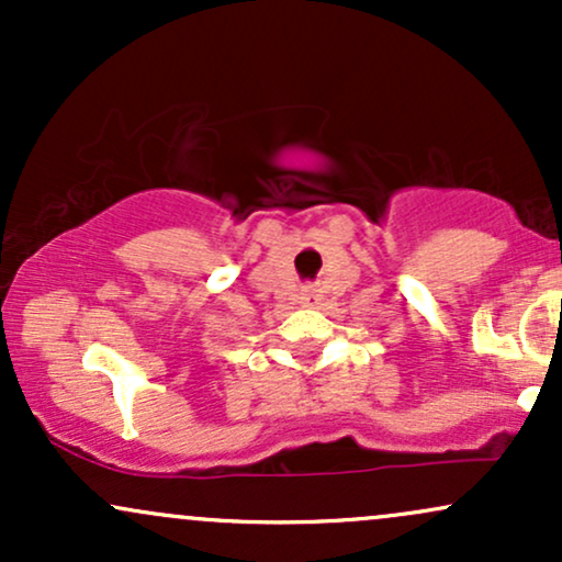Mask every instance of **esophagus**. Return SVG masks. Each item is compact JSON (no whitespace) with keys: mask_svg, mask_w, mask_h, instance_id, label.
<instances>
[{"mask_svg":"<svg viewBox=\"0 0 562 562\" xmlns=\"http://www.w3.org/2000/svg\"><path fill=\"white\" fill-rule=\"evenodd\" d=\"M303 303H306V306H317L319 295L314 293V290H306V293H303Z\"/></svg>","mask_w":562,"mask_h":562,"instance_id":"1","label":"esophagus"}]
</instances>
